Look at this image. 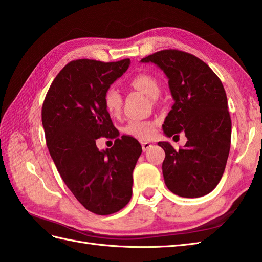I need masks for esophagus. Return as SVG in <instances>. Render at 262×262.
<instances>
[{
	"label": "esophagus",
	"instance_id": "esophagus-1",
	"mask_svg": "<svg viewBox=\"0 0 262 262\" xmlns=\"http://www.w3.org/2000/svg\"><path fill=\"white\" fill-rule=\"evenodd\" d=\"M152 146V144L149 143V142H143L142 143V148H143V151L145 152V151H147V149Z\"/></svg>",
	"mask_w": 262,
	"mask_h": 262
}]
</instances>
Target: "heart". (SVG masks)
Listing matches in <instances>:
<instances>
[{
    "label": "heart",
    "instance_id": "1",
    "mask_svg": "<svg viewBox=\"0 0 262 262\" xmlns=\"http://www.w3.org/2000/svg\"><path fill=\"white\" fill-rule=\"evenodd\" d=\"M132 86L145 93L149 98H157L160 91V83L154 76L147 73H140L130 80ZM122 99L118 90L109 88L103 94V107L111 117H118L121 113ZM158 122L153 120H130L125 126L124 132L127 135L138 138V140H151L157 132Z\"/></svg>",
    "mask_w": 262,
    "mask_h": 262
}]
</instances>
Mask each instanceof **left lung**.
<instances>
[{
	"instance_id": "1",
	"label": "left lung",
	"mask_w": 262,
	"mask_h": 262,
	"mask_svg": "<svg viewBox=\"0 0 262 262\" xmlns=\"http://www.w3.org/2000/svg\"><path fill=\"white\" fill-rule=\"evenodd\" d=\"M141 62L157 64L169 79L174 103L164 120V134L176 137L182 132L187 137L178 151L168 142L158 143L165 152V185L180 197L205 196L219 185L231 147L224 86L202 59L178 49L157 52Z\"/></svg>"
}]
</instances>
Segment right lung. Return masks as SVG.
<instances>
[{
    "instance_id": "obj_1",
    "label": "right lung",
    "mask_w": 262,
    "mask_h": 262,
    "mask_svg": "<svg viewBox=\"0 0 262 262\" xmlns=\"http://www.w3.org/2000/svg\"><path fill=\"white\" fill-rule=\"evenodd\" d=\"M130 60L76 59L55 77L43 100L41 121L48 151L65 185L97 215L124 208L132 198L133 171L142 153L134 137L116 129L103 107V94L127 71ZM105 137L114 146L100 151Z\"/></svg>"
}]
</instances>
